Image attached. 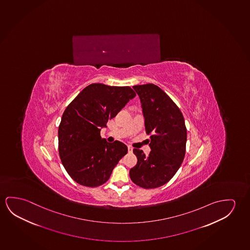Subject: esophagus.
Returning a JSON list of instances; mask_svg holds the SVG:
<instances>
[{
  "mask_svg": "<svg viewBox=\"0 0 250 250\" xmlns=\"http://www.w3.org/2000/svg\"><path fill=\"white\" fill-rule=\"evenodd\" d=\"M127 149H128V152H129V153H131V152H132V150H133V149H132V147H131V146H128V147H127Z\"/></svg>",
  "mask_w": 250,
  "mask_h": 250,
  "instance_id": "esophagus-1",
  "label": "esophagus"
}]
</instances>
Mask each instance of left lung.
Masks as SVG:
<instances>
[{
	"instance_id": "obj_1",
	"label": "left lung",
	"mask_w": 250,
	"mask_h": 250,
	"mask_svg": "<svg viewBox=\"0 0 250 250\" xmlns=\"http://www.w3.org/2000/svg\"><path fill=\"white\" fill-rule=\"evenodd\" d=\"M133 89L142 104L151 150L146 156L142 150H133L138 163L130 169V177L142 188H158L174 177L184 161L187 141L185 119L177 104L158 85L140 84Z\"/></svg>"
}]
</instances>
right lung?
<instances>
[{
  "label": "right lung",
  "instance_id": "right-lung-1",
  "mask_svg": "<svg viewBox=\"0 0 250 250\" xmlns=\"http://www.w3.org/2000/svg\"><path fill=\"white\" fill-rule=\"evenodd\" d=\"M136 96L130 86L89 84L70 103L59 125V154L66 172L78 184L98 187L127 153L119 141L107 143L100 130Z\"/></svg>",
  "mask_w": 250,
  "mask_h": 250
}]
</instances>
